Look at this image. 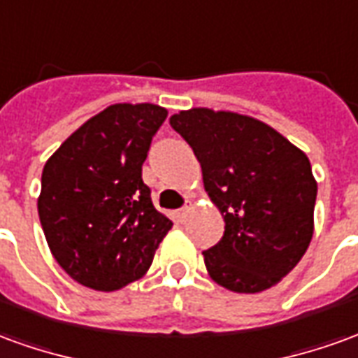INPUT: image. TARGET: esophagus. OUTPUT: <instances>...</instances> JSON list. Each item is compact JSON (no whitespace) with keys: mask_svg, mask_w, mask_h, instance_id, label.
I'll return each instance as SVG.
<instances>
[{"mask_svg":"<svg viewBox=\"0 0 358 358\" xmlns=\"http://www.w3.org/2000/svg\"><path fill=\"white\" fill-rule=\"evenodd\" d=\"M189 209H192V205L186 203L184 207H182V209H180V215H182V217H186V215L189 213Z\"/></svg>","mask_w":358,"mask_h":358,"instance_id":"1","label":"esophagus"}]
</instances>
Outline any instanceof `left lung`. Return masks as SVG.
Instances as JSON below:
<instances>
[{"mask_svg":"<svg viewBox=\"0 0 358 358\" xmlns=\"http://www.w3.org/2000/svg\"><path fill=\"white\" fill-rule=\"evenodd\" d=\"M201 164L205 192L222 219V238L203 252L215 283L262 292L301 262L314 232L318 186L301 149L264 122L192 108L171 118Z\"/></svg>","mask_w":358,"mask_h":358,"instance_id":"obj_1","label":"left lung"}]
</instances>
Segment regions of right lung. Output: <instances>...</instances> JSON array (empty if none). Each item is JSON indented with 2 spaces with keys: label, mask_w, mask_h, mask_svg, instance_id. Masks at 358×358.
Wrapping results in <instances>:
<instances>
[{
  "label": "right lung",
  "mask_w": 358,
  "mask_h": 358,
  "mask_svg": "<svg viewBox=\"0 0 358 358\" xmlns=\"http://www.w3.org/2000/svg\"><path fill=\"white\" fill-rule=\"evenodd\" d=\"M166 116L157 104H112L44 164L40 224L52 256L77 283L118 291L153 264L172 221L155 209L141 166Z\"/></svg>",
  "instance_id": "right-lung-1"
}]
</instances>
